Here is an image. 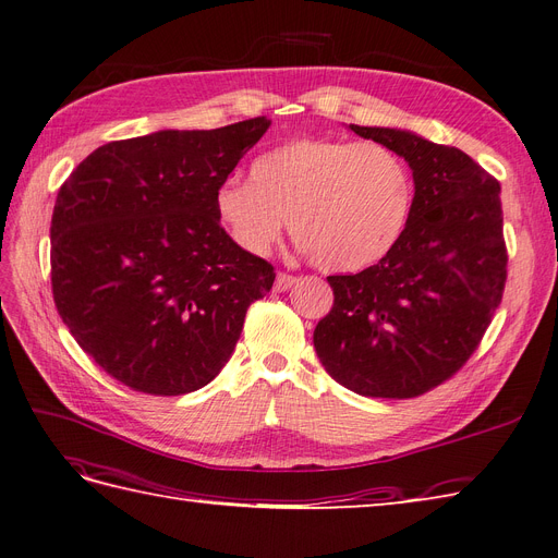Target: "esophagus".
<instances>
[{"label":"esophagus","mask_w":558,"mask_h":558,"mask_svg":"<svg viewBox=\"0 0 558 558\" xmlns=\"http://www.w3.org/2000/svg\"><path fill=\"white\" fill-rule=\"evenodd\" d=\"M296 282V278L294 276H289V274H278L276 276V282H274V289H276V292H287V289L289 287H292Z\"/></svg>","instance_id":"34e87169"}]
</instances>
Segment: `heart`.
I'll return each instance as SVG.
<instances>
[{
    "mask_svg": "<svg viewBox=\"0 0 558 558\" xmlns=\"http://www.w3.org/2000/svg\"><path fill=\"white\" fill-rule=\"evenodd\" d=\"M413 207L405 161L383 143L303 136L266 150L251 178L214 191L216 219L234 244L266 255L289 219L299 246L326 271H357L390 253Z\"/></svg>",
    "mask_w": 558,
    "mask_h": 558,
    "instance_id": "1",
    "label": "heart"
}]
</instances>
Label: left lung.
Returning a JSON list of instances; mask_svg holds the SVG:
<instances>
[{
	"label": "left lung",
	"mask_w": 558,
	"mask_h": 558,
	"mask_svg": "<svg viewBox=\"0 0 558 558\" xmlns=\"http://www.w3.org/2000/svg\"><path fill=\"white\" fill-rule=\"evenodd\" d=\"M351 130L408 161L415 198L378 264L328 276L335 301L314 328V349L351 392L413 399L465 365L501 303V186L451 145L392 128Z\"/></svg>",
	"instance_id": "8db88e82"
}]
</instances>
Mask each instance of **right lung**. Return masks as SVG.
<instances>
[{
    "mask_svg": "<svg viewBox=\"0 0 558 558\" xmlns=\"http://www.w3.org/2000/svg\"><path fill=\"white\" fill-rule=\"evenodd\" d=\"M264 116L219 130L111 141L61 184L52 294L77 344L143 395L180 397L230 360L274 266L221 228L214 191L269 130Z\"/></svg>",
    "mask_w": 558,
    "mask_h": 558,
    "instance_id": "obj_1",
    "label": "right lung"
}]
</instances>
